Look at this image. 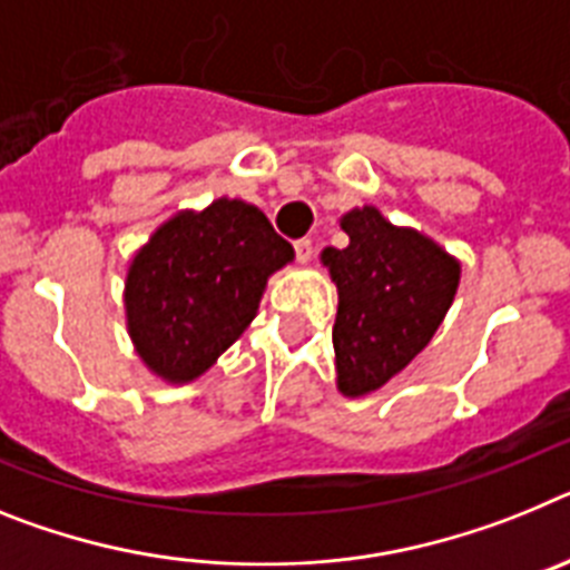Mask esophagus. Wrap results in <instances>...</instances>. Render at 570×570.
<instances>
[{
  "label": "esophagus",
  "instance_id": "esophagus-1",
  "mask_svg": "<svg viewBox=\"0 0 570 570\" xmlns=\"http://www.w3.org/2000/svg\"><path fill=\"white\" fill-rule=\"evenodd\" d=\"M295 257H298V264H309V257H313V240L309 237L295 240Z\"/></svg>",
  "mask_w": 570,
  "mask_h": 570
}]
</instances>
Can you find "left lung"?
<instances>
[{
	"instance_id": "obj_1",
	"label": "left lung",
	"mask_w": 570,
	"mask_h": 570,
	"mask_svg": "<svg viewBox=\"0 0 570 570\" xmlns=\"http://www.w3.org/2000/svg\"><path fill=\"white\" fill-rule=\"evenodd\" d=\"M346 249L321 261L338 286L333 326L338 390L350 399L384 387L430 344L459 286V261L430 237L399 229L379 209L346 212Z\"/></svg>"
}]
</instances>
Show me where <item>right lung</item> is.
<instances>
[{
	"instance_id": "right-lung-1",
	"label": "right lung",
	"mask_w": 570,
	"mask_h": 570,
	"mask_svg": "<svg viewBox=\"0 0 570 570\" xmlns=\"http://www.w3.org/2000/svg\"><path fill=\"white\" fill-rule=\"evenodd\" d=\"M295 257L266 215L220 197L180 212L135 255L126 278L128 335L148 370L197 379L252 324L272 272Z\"/></svg>"
}]
</instances>
